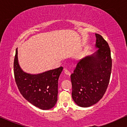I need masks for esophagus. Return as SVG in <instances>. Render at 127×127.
<instances>
[{
	"label": "esophagus",
	"instance_id": "1",
	"mask_svg": "<svg viewBox=\"0 0 127 127\" xmlns=\"http://www.w3.org/2000/svg\"><path fill=\"white\" fill-rule=\"evenodd\" d=\"M64 74H65V75L68 76H69L71 75V73H70L68 71V70L64 69Z\"/></svg>",
	"mask_w": 127,
	"mask_h": 127
}]
</instances>
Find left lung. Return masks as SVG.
Instances as JSON below:
<instances>
[{
    "mask_svg": "<svg viewBox=\"0 0 127 127\" xmlns=\"http://www.w3.org/2000/svg\"><path fill=\"white\" fill-rule=\"evenodd\" d=\"M97 51L80 60L71 75L72 97L77 105L88 107L103 97L108 86L112 71L109 45L99 34H95Z\"/></svg>",
    "mask_w": 127,
    "mask_h": 127,
    "instance_id": "left-lung-1",
    "label": "left lung"
}]
</instances>
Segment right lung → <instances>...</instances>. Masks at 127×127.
<instances>
[{"mask_svg": "<svg viewBox=\"0 0 127 127\" xmlns=\"http://www.w3.org/2000/svg\"><path fill=\"white\" fill-rule=\"evenodd\" d=\"M63 68L50 70L37 75L24 72L19 67L16 50L14 73L20 94L32 104L43 110L52 108L58 100V80Z\"/></svg>", "mask_w": 127, "mask_h": 127, "instance_id": "right-lung-1", "label": "right lung"}]
</instances>
